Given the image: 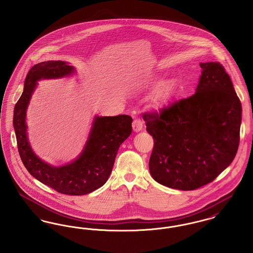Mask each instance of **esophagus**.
Segmentation results:
<instances>
[{
    "label": "esophagus",
    "mask_w": 253,
    "mask_h": 253,
    "mask_svg": "<svg viewBox=\"0 0 253 253\" xmlns=\"http://www.w3.org/2000/svg\"><path fill=\"white\" fill-rule=\"evenodd\" d=\"M143 127V121H141L140 119L136 118L132 121V129L134 132H139Z\"/></svg>",
    "instance_id": "1"
}]
</instances>
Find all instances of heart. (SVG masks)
<instances>
[{"label": "heart", "mask_w": 253, "mask_h": 253, "mask_svg": "<svg viewBox=\"0 0 253 253\" xmlns=\"http://www.w3.org/2000/svg\"><path fill=\"white\" fill-rule=\"evenodd\" d=\"M177 91V84L174 80H168L158 85L152 96L153 107L161 110L167 106L169 102L175 96Z\"/></svg>", "instance_id": "b5f03b06"}]
</instances>
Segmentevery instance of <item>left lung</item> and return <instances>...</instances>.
<instances>
[{
    "label": "left lung",
    "instance_id": "8db88e82",
    "mask_svg": "<svg viewBox=\"0 0 253 253\" xmlns=\"http://www.w3.org/2000/svg\"><path fill=\"white\" fill-rule=\"evenodd\" d=\"M196 93L145 112L154 138L150 172L161 185L193 191L214 180L236 156L242 106L224 66L200 63Z\"/></svg>",
    "mask_w": 253,
    "mask_h": 253
}]
</instances>
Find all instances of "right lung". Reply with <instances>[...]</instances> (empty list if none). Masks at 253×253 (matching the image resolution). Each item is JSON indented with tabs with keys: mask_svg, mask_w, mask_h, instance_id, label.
Masks as SVG:
<instances>
[{
	"mask_svg": "<svg viewBox=\"0 0 253 253\" xmlns=\"http://www.w3.org/2000/svg\"><path fill=\"white\" fill-rule=\"evenodd\" d=\"M73 72L74 67L61 60L35 64L25 78L24 92L15 105L13 125L20 157L32 176L58 193L84 195L108 180L121 143L132 132V119L127 115L96 117L84 150L76 160L61 167H54L41 160L33 153L26 134L25 114L29 100L38 81L62 78Z\"/></svg>",
	"mask_w": 253,
	"mask_h": 253,
	"instance_id": "right-lung-1",
	"label": "right lung"
}]
</instances>
